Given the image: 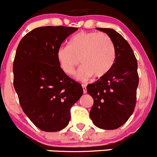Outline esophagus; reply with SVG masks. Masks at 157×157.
<instances>
[{"instance_id":"obj_1","label":"esophagus","mask_w":157,"mask_h":157,"mask_svg":"<svg viewBox=\"0 0 157 157\" xmlns=\"http://www.w3.org/2000/svg\"><path fill=\"white\" fill-rule=\"evenodd\" d=\"M83 93H87V90H86V86H85V85H83Z\"/></svg>"}]
</instances>
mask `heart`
Here are the masks:
<instances>
[{
  "instance_id": "heart-1",
  "label": "heart",
  "mask_w": 157,
  "mask_h": 157,
  "mask_svg": "<svg viewBox=\"0 0 157 157\" xmlns=\"http://www.w3.org/2000/svg\"><path fill=\"white\" fill-rule=\"evenodd\" d=\"M56 58L60 67L68 76L75 74L80 59L82 66L77 78L86 82L93 76L99 79L109 74L116 60V50L107 34L82 31L70 39L67 47L58 49Z\"/></svg>"
}]
</instances>
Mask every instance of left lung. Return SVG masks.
Wrapping results in <instances>:
<instances>
[{"mask_svg":"<svg viewBox=\"0 0 157 157\" xmlns=\"http://www.w3.org/2000/svg\"><path fill=\"white\" fill-rule=\"evenodd\" d=\"M96 29L106 33L113 41L116 60L108 74L86 86L93 98L90 115L96 127L113 130L123 125L135 108L139 83L137 61L121 35L109 28Z\"/></svg>","mask_w":157,"mask_h":157,"instance_id":"1","label":"left lung"}]
</instances>
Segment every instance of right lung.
Here are the masks:
<instances>
[{"instance_id":"right-lung-1","label":"right lung","mask_w":157,"mask_h":157,"mask_svg":"<svg viewBox=\"0 0 157 157\" xmlns=\"http://www.w3.org/2000/svg\"><path fill=\"white\" fill-rule=\"evenodd\" d=\"M78 29L42 26L19 43L13 65V86L24 113L37 128L55 132L71 119V108L83 94L79 83L61 70L56 53L62 42Z\"/></svg>"}]
</instances>
